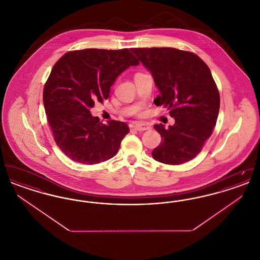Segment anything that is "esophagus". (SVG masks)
<instances>
[{"label": "esophagus", "mask_w": 260, "mask_h": 260, "mask_svg": "<svg viewBox=\"0 0 260 260\" xmlns=\"http://www.w3.org/2000/svg\"><path fill=\"white\" fill-rule=\"evenodd\" d=\"M134 128L138 132H144L150 128V125L144 124H136L134 125Z\"/></svg>", "instance_id": "esophagus-1"}]
</instances>
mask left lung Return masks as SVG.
Masks as SVG:
<instances>
[{"label":"left lung","instance_id":"left-lung-1","mask_svg":"<svg viewBox=\"0 0 260 260\" xmlns=\"http://www.w3.org/2000/svg\"><path fill=\"white\" fill-rule=\"evenodd\" d=\"M133 52L148 69L160 90L154 103L170 109L175 124H155L161 142L154 160L181 165L194 159L216 124L220 96L210 68L197 54L173 48H136Z\"/></svg>","mask_w":260,"mask_h":260}]
</instances>
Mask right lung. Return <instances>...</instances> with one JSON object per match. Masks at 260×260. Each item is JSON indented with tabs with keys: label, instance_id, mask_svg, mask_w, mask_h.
<instances>
[{
	"label": "right lung",
	"instance_id": "right-lung-1",
	"mask_svg": "<svg viewBox=\"0 0 260 260\" xmlns=\"http://www.w3.org/2000/svg\"><path fill=\"white\" fill-rule=\"evenodd\" d=\"M138 64L131 49L73 50L54 64L43 100L53 139L69 159L95 165L117 154L128 125L115 120L102 124L90 108L109 98L119 75Z\"/></svg>",
	"mask_w": 260,
	"mask_h": 260
}]
</instances>
